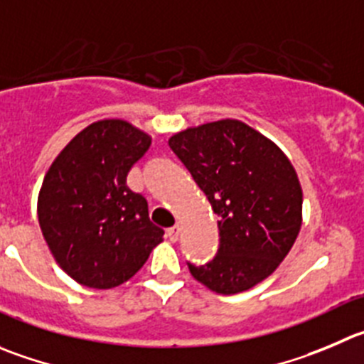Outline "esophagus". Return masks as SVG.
Masks as SVG:
<instances>
[{"label":"esophagus","mask_w":364,"mask_h":364,"mask_svg":"<svg viewBox=\"0 0 364 364\" xmlns=\"http://www.w3.org/2000/svg\"><path fill=\"white\" fill-rule=\"evenodd\" d=\"M166 234H168L169 241H173V243H175V241L178 240V236H180V225L178 223L173 225L171 228H168V230H166Z\"/></svg>","instance_id":"esophagus-1"}]
</instances>
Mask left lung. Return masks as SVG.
Here are the masks:
<instances>
[{"instance_id": "8db88e82", "label": "left lung", "mask_w": 364, "mask_h": 364, "mask_svg": "<svg viewBox=\"0 0 364 364\" xmlns=\"http://www.w3.org/2000/svg\"><path fill=\"white\" fill-rule=\"evenodd\" d=\"M218 214L220 248L189 272L220 295L247 291L289 254L302 225V188L275 143L237 119L188 128L169 137Z\"/></svg>"}]
</instances>
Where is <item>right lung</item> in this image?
Wrapping results in <instances>:
<instances>
[{
    "label": "right lung",
    "instance_id": "1",
    "mask_svg": "<svg viewBox=\"0 0 364 364\" xmlns=\"http://www.w3.org/2000/svg\"><path fill=\"white\" fill-rule=\"evenodd\" d=\"M150 144L151 137L128 121H96L69 141L44 176L41 230L58 266L82 286L127 282L162 241L146 198L127 186Z\"/></svg>",
    "mask_w": 364,
    "mask_h": 364
}]
</instances>
